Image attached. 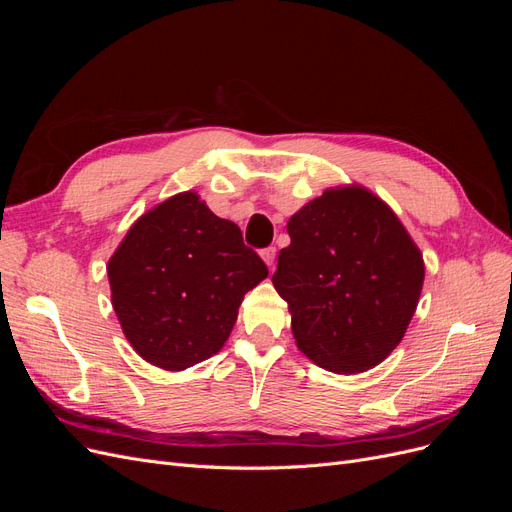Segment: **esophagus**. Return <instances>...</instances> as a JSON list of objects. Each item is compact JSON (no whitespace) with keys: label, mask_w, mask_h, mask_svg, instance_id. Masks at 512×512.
<instances>
[{"label":"esophagus","mask_w":512,"mask_h":512,"mask_svg":"<svg viewBox=\"0 0 512 512\" xmlns=\"http://www.w3.org/2000/svg\"><path fill=\"white\" fill-rule=\"evenodd\" d=\"M275 256H277V250L275 247H267V250H262V260L267 262V267L273 269L275 267Z\"/></svg>","instance_id":"esophagus-1"}]
</instances>
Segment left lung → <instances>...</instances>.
Listing matches in <instances>:
<instances>
[{"mask_svg": "<svg viewBox=\"0 0 512 512\" xmlns=\"http://www.w3.org/2000/svg\"><path fill=\"white\" fill-rule=\"evenodd\" d=\"M273 286L299 350L322 369L361 374L406 335L423 254L395 211L363 185L324 190L288 220Z\"/></svg>", "mask_w": 512, "mask_h": 512, "instance_id": "8db88e82", "label": "left lung"}]
</instances>
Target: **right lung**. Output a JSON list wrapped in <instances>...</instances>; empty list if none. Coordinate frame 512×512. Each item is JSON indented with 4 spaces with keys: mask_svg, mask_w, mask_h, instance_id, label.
Instances as JSON below:
<instances>
[{
    "mask_svg": "<svg viewBox=\"0 0 512 512\" xmlns=\"http://www.w3.org/2000/svg\"><path fill=\"white\" fill-rule=\"evenodd\" d=\"M111 301L138 356L183 371L220 352L247 290L269 275L235 222L192 190L143 213L106 265Z\"/></svg>",
    "mask_w": 512,
    "mask_h": 512,
    "instance_id": "obj_1",
    "label": "right lung"
}]
</instances>
